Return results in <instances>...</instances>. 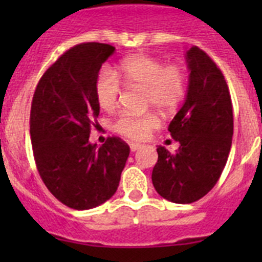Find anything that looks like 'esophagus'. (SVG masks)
I'll return each mask as SVG.
<instances>
[{
    "label": "esophagus",
    "mask_w": 262,
    "mask_h": 262,
    "mask_svg": "<svg viewBox=\"0 0 262 262\" xmlns=\"http://www.w3.org/2000/svg\"><path fill=\"white\" fill-rule=\"evenodd\" d=\"M129 148H131V151L135 152L138 151V149H140V148H143V144H140V143H131V144H129Z\"/></svg>",
    "instance_id": "esophagus-1"
}]
</instances>
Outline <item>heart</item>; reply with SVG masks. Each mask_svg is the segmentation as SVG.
<instances>
[{
  "label": "heart",
  "instance_id": "b5f03b06",
  "mask_svg": "<svg viewBox=\"0 0 262 262\" xmlns=\"http://www.w3.org/2000/svg\"><path fill=\"white\" fill-rule=\"evenodd\" d=\"M127 88L144 92L145 106H154L163 113H173L186 94V75L178 66L166 67L163 61L149 56H133L123 60L115 72L102 69L97 76L94 92L97 102L103 110L118 105L122 94L120 81ZM159 127V118L152 113L144 115L120 114L114 122V129L133 140H143Z\"/></svg>",
  "mask_w": 262,
  "mask_h": 262
}]
</instances>
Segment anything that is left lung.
<instances>
[{
  "mask_svg": "<svg viewBox=\"0 0 262 262\" xmlns=\"http://www.w3.org/2000/svg\"><path fill=\"white\" fill-rule=\"evenodd\" d=\"M189 85L182 107L168 131L180 147L170 154L157 147L152 184L174 203H191L211 190L226 166L233 135L232 102L223 73L205 51L185 55Z\"/></svg>",
  "mask_w": 262,
  "mask_h": 262,
  "instance_id": "left-lung-1",
  "label": "left lung"
}]
</instances>
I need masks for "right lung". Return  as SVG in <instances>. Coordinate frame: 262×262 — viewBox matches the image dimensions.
<instances>
[{"mask_svg":"<svg viewBox=\"0 0 262 262\" xmlns=\"http://www.w3.org/2000/svg\"><path fill=\"white\" fill-rule=\"evenodd\" d=\"M115 47L81 43L62 53L39 80L32 97L30 135L36 168L55 198L89 210L114 195L129 155L119 138L97 147L90 127L99 115L94 85Z\"/></svg>","mask_w":262,"mask_h":262,"instance_id":"right-lung-1","label":"right lung"}]
</instances>
